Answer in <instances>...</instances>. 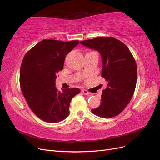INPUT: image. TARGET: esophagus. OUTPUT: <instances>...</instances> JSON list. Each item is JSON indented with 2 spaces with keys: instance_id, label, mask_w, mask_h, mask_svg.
I'll return each mask as SVG.
<instances>
[{
  "instance_id": "esophagus-1",
  "label": "esophagus",
  "mask_w": 160,
  "mask_h": 160,
  "mask_svg": "<svg viewBox=\"0 0 160 160\" xmlns=\"http://www.w3.org/2000/svg\"><path fill=\"white\" fill-rule=\"evenodd\" d=\"M82 93L83 94H84V95H88V96H89V95H90V93L89 92V91H87V90H85V89H83V90H82Z\"/></svg>"
}]
</instances>
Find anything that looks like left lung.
<instances>
[{"label":"left lung","mask_w":160,"mask_h":160,"mask_svg":"<svg viewBox=\"0 0 160 160\" xmlns=\"http://www.w3.org/2000/svg\"><path fill=\"white\" fill-rule=\"evenodd\" d=\"M80 43L100 53L101 76L107 82L100 105L91 112L103 118L116 116L131 101L136 87L138 70L134 58L123 42L112 37H100Z\"/></svg>","instance_id":"1"}]
</instances>
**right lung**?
Returning <instances> with one entry per match:
<instances>
[{
	"instance_id": "right-lung-1",
	"label": "right lung",
	"mask_w": 160,
	"mask_h": 160,
	"mask_svg": "<svg viewBox=\"0 0 160 160\" xmlns=\"http://www.w3.org/2000/svg\"><path fill=\"white\" fill-rule=\"evenodd\" d=\"M79 42L43 40L24 57L20 88L30 108L43 121L57 123L64 120L69 115L71 99L80 92L78 88L60 92L56 87V74L63 69L66 56Z\"/></svg>"
}]
</instances>
